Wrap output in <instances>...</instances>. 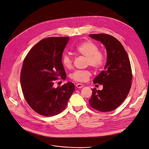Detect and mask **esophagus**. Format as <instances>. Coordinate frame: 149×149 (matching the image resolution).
Returning <instances> with one entry per match:
<instances>
[{"label":"esophagus","mask_w":149,"mask_h":149,"mask_svg":"<svg viewBox=\"0 0 149 149\" xmlns=\"http://www.w3.org/2000/svg\"><path fill=\"white\" fill-rule=\"evenodd\" d=\"M76 86L78 88H82L84 86V85L82 84H77Z\"/></svg>","instance_id":"1"}]
</instances>
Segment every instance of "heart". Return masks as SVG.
<instances>
[{
  "instance_id": "1",
  "label": "heart",
  "mask_w": 149,
  "mask_h": 149,
  "mask_svg": "<svg viewBox=\"0 0 149 149\" xmlns=\"http://www.w3.org/2000/svg\"><path fill=\"white\" fill-rule=\"evenodd\" d=\"M77 53L86 57V64L95 69L101 68L105 62V56L104 52L99 50V47L96 43L86 40L79 44L76 48ZM62 64L68 69L72 68L73 65V58L67 54L62 57ZM91 76V72L89 70H77L71 74L70 77L72 79L81 82H86Z\"/></svg>"
}]
</instances>
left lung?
I'll return each instance as SVG.
<instances>
[{"instance_id": "8db88e82", "label": "left lung", "mask_w": 149, "mask_h": 149, "mask_svg": "<svg viewBox=\"0 0 149 149\" xmlns=\"http://www.w3.org/2000/svg\"><path fill=\"white\" fill-rule=\"evenodd\" d=\"M89 36L105 45L107 61L104 70L93 79L94 84L103 85V89H92L89 104L98 111H112L124 101L130 91L132 79L130 60L123 46L114 37L102 33Z\"/></svg>"}]
</instances>
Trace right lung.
Listing matches in <instances>:
<instances>
[{"label": "right lung", "instance_id": "obj_1", "mask_svg": "<svg viewBox=\"0 0 149 149\" xmlns=\"http://www.w3.org/2000/svg\"><path fill=\"white\" fill-rule=\"evenodd\" d=\"M69 37H53L41 40L26 56L20 73L25 100L37 113L52 116L64 111L75 89L68 82L57 88L54 81L66 78L62 56Z\"/></svg>", "mask_w": 149, "mask_h": 149}]
</instances>
